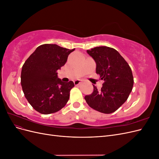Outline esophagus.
<instances>
[{"instance_id":"obj_1","label":"esophagus","mask_w":159,"mask_h":159,"mask_svg":"<svg viewBox=\"0 0 159 159\" xmlns=\"http://www.w3.org/2000/svg\"><path fill=\"white\" fill-rule=\"evenodd\" d=\"M80 82H81V80H76L74 81V84H75V85H78L80 84Z\"/></svg>"}]
</instances>
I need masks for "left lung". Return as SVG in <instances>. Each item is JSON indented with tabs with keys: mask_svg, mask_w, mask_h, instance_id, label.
<instances>
[{
	"mask_svg": "<svg viewBox=\"0 0 159 159\" xmlns=\"http://www.w3.org/2000/svg\"><path fill=\"white\" fill-rule=\"evenodd\" d=\"M87 53L95 60L96 73L105 82L100 91L93 85V92L84 98L93 109L107 114L113 113L126 102L131 92L134 83L131 69L112 48L95 47Z\"/></svg>",
	"mask_w": 159,
	"mask_h": 159,
	"instance_id": "left-lung-1",
	"label": "left lung"
}]
</instances>
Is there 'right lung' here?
Returning a JSON list of instances; mask_svg holds the SVG:
<instances>
[{
  "mask_svg": "<svg viewBox=\"0 0 159 159\" xmlns=\"http://www.w3.org/2000/svg\"><path fill=\"white\" fill-rule=\"evenodd\" d=\"M69 50L56 44L38 46L24 64L21 71V85L28 102L42 114H50L63 108L70 98L74 84L63 82L57 71L64 66Z\"/></svg>",
  "mask_w": 159,
  "mask_h": 159,
  "instance_id": "obj_1",
  "label": "right lung"
}]
</instances>
